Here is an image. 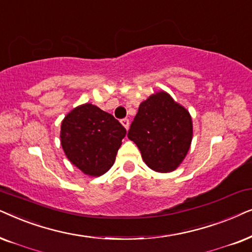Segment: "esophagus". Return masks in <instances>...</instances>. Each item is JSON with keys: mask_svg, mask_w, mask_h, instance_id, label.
I'll return each instance as SVG.
<instances>
[{"mask_svg": "<svg viewBox=\"0 0 252 252\" xmlns=\"http://www.w3.org/2000/svg\"><path fill=\"white\" fill-rule=\"evenodd\" d=\"M121 123H122V126H123L124 128H126V130L129 129L130 122H129V120H128V119H123V120H121Z\"/></svg>", "mask_w": 252, "mask_h": 252, "instance_id": "obj_1", "label": "esophagus"}]
</instances>
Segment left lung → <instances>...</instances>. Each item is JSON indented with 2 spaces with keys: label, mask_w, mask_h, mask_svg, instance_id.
I'll return each mask as SVG.
<instances>
[{
  "label": "left lung",
  "mask_w": 252,
  "mask_h": 252,
  "mask_svg": "<svg viewBox=\"0 0 252 252\" xmlns=\"http://www.w3.org/2000/svg\"><path fill=\"white\" fill-rule=\"evenodd\" d=\"M128 137L151 169L169 173L181 165L190 149L192 120L183 106L161 91L140 103Z\"/></svg>",
  "instance_id": "1"
}]
</instances>
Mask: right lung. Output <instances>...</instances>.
<instances>
[{
	"label": "right lung",
	"mask_w": 252,
	"mask_h": 252,
	"mask_svg": "<svg viewBox=\"0 0 252 252\" xmlns=\"http://www.w3.org/2000/svg\"><path fill=\"white\" fill-rule=\"evenodd\" d=\"M126 130L112 114L92 103L73 108L61 124V145L72 165L100 176L114 165Z\"/></svg>",
	"instance_id": "obj_1"
}]
</instances>
